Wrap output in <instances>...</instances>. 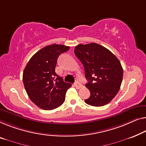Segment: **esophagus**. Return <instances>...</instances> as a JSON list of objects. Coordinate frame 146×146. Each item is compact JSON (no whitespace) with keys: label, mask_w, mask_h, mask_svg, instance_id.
I'll list each match as a JSON object with an SVG mask.
<instances>
[{"label":"esophagus","mask_w":146,"mask_h":146,"mask_svg":"<svg viewBox=\"0 0 146 146\" xmlns=\"http://www.w3.org/2000/svg\"><path fill=\"white\" fill-rule=\"evenodd\" d=\"M74 86H75V87L77 89H80V88H82V84L81 83H80L79 82H76V83L74 84Z\"/></svg>","instance_id":"obj_1"}]
</instances>
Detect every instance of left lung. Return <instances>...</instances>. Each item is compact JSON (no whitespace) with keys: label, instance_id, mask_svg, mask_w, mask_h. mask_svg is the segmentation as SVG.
I'll return each instance as SVG.
<instances>
[{"label":"left lung","instance_id":"8db88e82","mask_svg":"<svg viewBox=\"0 0 146 146\" xmlns=\"http://www.w3.org/2000/svg\"><path fill=\"white\" fill-rule=\"evenodd\" d=\"M74 53L85 70L90 97L87 104L101 107L111 102L120 88L123 69L115 54L103 46L95 43L77 45Z\"/></svg>","mask_w":146,"mask_h":146}]
</instances>
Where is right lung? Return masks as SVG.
<instances>
[{
  "instance_id": "right-lung-1",
  "label": "right lung",
  "mask_w": 146,
  "mask_h": 146,
  "mask_svg": "<svg viewBox=\"0 0 146 146\" xmlns=\"http://www.w3.org/2000/svg\"><path fill=\"white\" fill-rule=\"evenodd\" d=\"M68 46L53 44L40 49L27 62L23 72V82L29 99L44 110H52L64 102L66 93L72 86L55 72L58 56L69 50Z\"/></svg>"
}]
</instances>
